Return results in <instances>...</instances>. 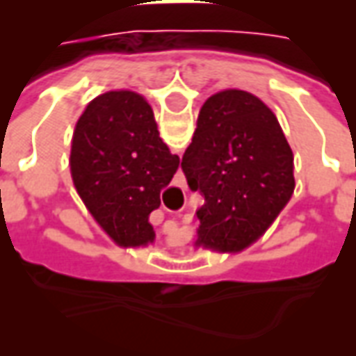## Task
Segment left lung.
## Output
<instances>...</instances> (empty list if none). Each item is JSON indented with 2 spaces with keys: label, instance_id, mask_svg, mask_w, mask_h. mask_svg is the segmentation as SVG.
<instances>
[{
  "label": "left lung",
  "instance_id": "1",
  "mask_svg": "<svg viewBox=\"0 0 356 356\" xmlns=\"http://www.w3.org/2000/svg\"><path fill=\"white\" fill-rule=\"evenodd\" d=\"M181 168L200 191L196 248L236 254L261 238L290 202L293 152L278 118L242 89H223L202 104Z\"/></svg>",
  "mask_w": 356,
  "mask_h": 356
}]
</instances>
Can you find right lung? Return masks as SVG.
Segmentation results:
<instances>
[{"label":"right lung","mask_w":356,"mask_h":356,"mask_svg":"<svg viewBox=\"0 0 356 356\" xmlns=\"http://www.w3.org/2000/svg\"><path fill=\"white\" fill-rule=\"evenodd\" d=\"M179 168L160 139L152 106L131 89L95 97L76 122L70 173L76 191L120 246L145 248L156 238L148 217Z\"/></svg>","instance_id":"obj_1"}]
</instances>
